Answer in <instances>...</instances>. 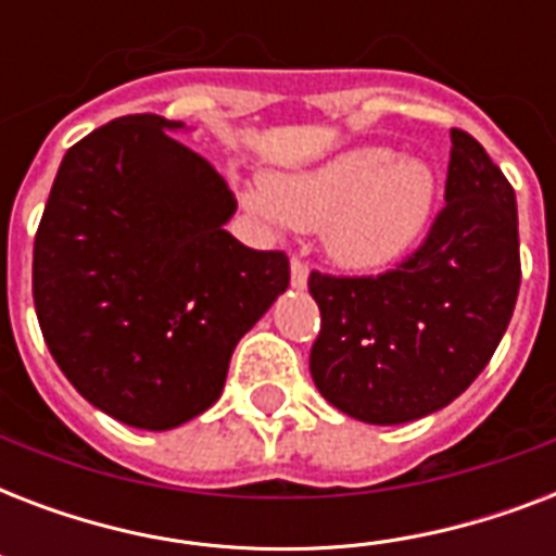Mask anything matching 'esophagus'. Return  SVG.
I'll return each mask as SVG.
<instances>
[{"label": "esophagus", "mask_w": 556, "mask_h": 556, "mask_svg": "<svg viewBox=\"0 0 556 556\" xmlns=\"http://www.w3.org/2000/svg\"><path fill=\"white\" fill-rule=\"evenodd\" d=\"M308 282V265L303 260H291V286L305 288Z\"/></svg>", "instance_id": "34e87169"}]
</instances>
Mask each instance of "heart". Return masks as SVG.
Listing matches in <instances>:
<instances>
[{"instance_id": "heart-1", "label": "heart", "mask_w": 556, "mask_h": 556, "mask_svg": "<svg viewBox=\"0 0 556 556\" xmlns=\"http://www.w3.org/2000/svg\"><path fill=\"white\" fill-rule=\"evenodd\" d=\"M432 201V169L401 161L389 147H355L244 192V204L268 225L326 227L331 260L352 270H378L404 256L427 227Z\"/></svg>"}]
</instances>
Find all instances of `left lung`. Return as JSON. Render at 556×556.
<instances>
[{
	"mask_svg": "<svg viewBox=\"0 0 556 556\" xmlns=\"http://www.w3.org/2000/svg\"><path fill=\"white\" fill-rule=\"evenodd\" d=\"M444 207L421 248L378 277L314 270L312 378L340 413L406 424L465 392L488 366L519 294L517 195L473 135L450 129Z\"/></svg>",
	"mask_w": 556,
	"mask_h": 556,
	"instance_id": "1",
	"label": "left lung"
}]
</instances>
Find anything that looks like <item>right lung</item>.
<instances>
[{"mask_svg": "<svg viewBox=\"0 0 556 556\" xmlns=\"http://www.w3.org/2000/svg\"><path fill=\"white\" fill-rule=\"evenodd\" d=\"M161 115H126L65 152L34 239L48 352L89 404L138 430L213 406L236 343L288 288L282 251L227 233L225 178Z\"/></svg>", "mask_w": 556, "mask_h": 556, "instance_id": "1", "label": "right lung"}]
</instances>
